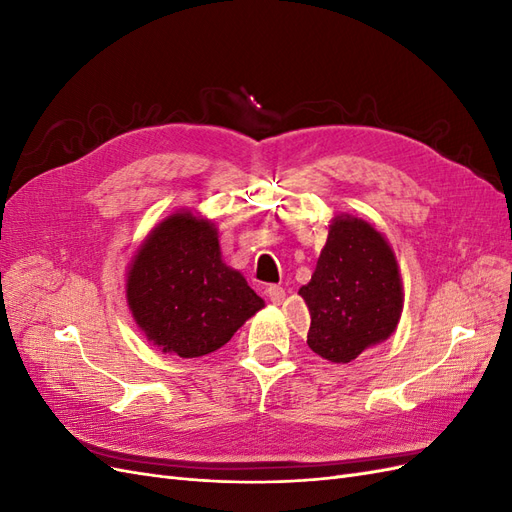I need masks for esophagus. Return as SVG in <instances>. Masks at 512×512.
<instances>
[{
	"mask_svg": "<svg viewBox=\"0 0 512 512\" xmlns=\"http://www.w3.org/2000/svg\"><path fill=\"white\" fill-rule=\"evenodd\" d=\"M267 297L273 305H280L286 299V290L282 286H269L267 288Z\"/></svg>",
	"mask_w": 512,
	"mask_h": 512,
	"instance_id": "1",
	"label": "esophagus"
}]
</instances>
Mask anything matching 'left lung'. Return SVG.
<instances>
[{"mask_svg": "<svg viewBox=\"0 0 512 512\" xmlns=\"http://www.w3.org/2000/svg\"><path fill=\"white\" fill-rule=\"evenodd\" d=\"M312 324L307 346L331 363H350L397 329L404 284L393 247L367 220L335 215L312 280L299 288Z\"/></svg>", "mask_w": 512, "mask_h": 512, "instance_id": "left-lung-1", "label": "left lung"}]
</instances>
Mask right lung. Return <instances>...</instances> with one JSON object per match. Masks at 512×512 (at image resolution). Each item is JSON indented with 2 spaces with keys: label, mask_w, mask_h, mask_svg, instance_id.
<instances>
[{
  "label": "right lung",
  "mask_w": 512,
  "mask_h": 512,
  "mask_svg": "<svg viewBox=\"0 0 512 512\" xmlns=\"http://www.w3.org/2000/svg\"><path fill=\"white\" fill-rule=\"evenodd\" d=\"M218 226L190 209L170 213L138 247L126 299L138 329L162 352L196 359L222 348L265 307L222 260Z\"/></svg>",
  "instance_id": "obj_1"
}]
</instances>
